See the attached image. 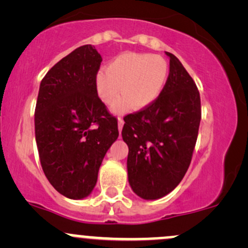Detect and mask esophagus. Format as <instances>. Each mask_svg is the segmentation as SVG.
<instances>
[{"instance_id": "esophagus-1", "label": "esophagus", "mask_w": 248, "mask_h": 248, "mask_svg": "<svg viewBox=\"0 0 248 248\" xmlns=\"http://www.w3.org/2000/svg\"><path fill=\"white\" fill-rule=\"evenodd\" d=\"M124 121L122 120V119L120 118L118 120V127H119V132L121 133V130H122V127H124Z\"/></svg>"}]
</instances>
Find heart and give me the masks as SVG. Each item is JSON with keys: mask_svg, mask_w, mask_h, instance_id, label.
Returning a JSON list of instances; mask_svg holds the SVG:
<instances>
[{"mask_svg": "<svg viewBox=\"0 0 248 248\" xmlns=\"http://www.w3.org/2000/svg\"><path fill=\"white\" fill-rule=\"evenodd\" d=\"M169 77V64L163 57L152 53L128 52L116 57L106 71L98 73L95 88L99 98L110 104L121 93L113 109L122 113L134 106L143 109L160 96Z\"/></svg>", "mask_w": 248, "mask_h": 248, "instance_id": "1", "label": "heart"}]
</instances>
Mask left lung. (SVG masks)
I'll use <instances>...</instances> for the list:
<instances>
[{
    "mask_svg": "<svg viewBox=\"0 0 248 248\" xmlns=\"http://www.w3.org/2000/svg\"><path fill=\"white\" fill-rule=\"evenodd\" d=\"M163 91L150 106L124 118L128 181L143 199L171 192L191 163L202 118L201 96L193 79L172 53Z\"/></svg>",
    "mask_w": 248,
    "mask_h": 248,
    "instance_id": "8db88e82",
    "label": "left lung"
}]
</instances>
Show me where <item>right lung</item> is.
<instances>
[{"label": "right lung", "instance_id": "1", "mask_svg": "<svg viewBox=\"0 0 248 248\" xmlns=\"http://www.w3.org/2000/svg\"><path fill=\"white\" fill-rule=\"evenodd\" d=\"M102 58L82 45L42 79L35 109V135L46 178L65 197L92 192L107 150L119 136L118 119L98 96L95 79Z\"/></svg>", "mask_w": 248, "mask_h": 248}]
</instances>
